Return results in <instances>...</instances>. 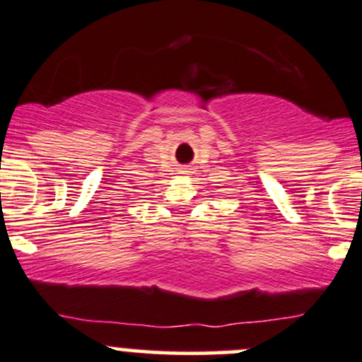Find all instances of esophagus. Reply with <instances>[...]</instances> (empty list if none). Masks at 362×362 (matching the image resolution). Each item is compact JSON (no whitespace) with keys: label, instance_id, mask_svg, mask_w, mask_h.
<instances>
[{"label":"esophagus","instance_id":"obj_1","mask_svg":"<svg viewBox=\"0 0 362 362\" xmlns=\"http://www.w3.org/2000/svg\"><path fill=\"white\" fill-rule=\"evenodd\" d=\"M185 173H186V170H185Z\"/></svg>","mask_w":362,"mask_h":362}]
</instances>
